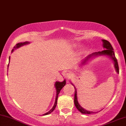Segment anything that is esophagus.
I'll list each match as a JSON object with an SVG mask.
<instances>
[{
    "label": "esophagus",
    "instance_id": "esophagus-1",
    "mask_svg": "<svg viewBox=\"0 0 126 126\" xmlns=\"http://www.w3.org/2000/svg\"><path fill=\"white\" fill-rule=\"evenodd\" d=\"M64 76L66 78V79H69V78H70L71 77V74L69 72H66L65 74H64Z\"/></svg>",
    "mask_w": 126,
    "mask_h": 126
}]
</instances>
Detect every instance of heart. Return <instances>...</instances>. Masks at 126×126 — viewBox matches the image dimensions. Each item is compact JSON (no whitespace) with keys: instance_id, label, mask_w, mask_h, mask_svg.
Returning a JSON list of instances; mask_svg holds the SVG:
<instances>
[{"instance_id":"b5f03b06","label":"heart","mask_w":126,"mask_h":126,"mask_svg":"<svg viewBox=\"0 0 126 126\" xmlns=\"http://www.w3.org/2000/svg\"><path fill=\"white\" fill-rule=\"evenodd\" d=\"M72 46L74 47H76L77 46V45H76V44H72Z\"/></svg>"}]
</instances>
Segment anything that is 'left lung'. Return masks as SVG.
<instances>
[{"mask_svg":"<svg viewBox=\"0 0 126 126\" xmlns=\"http://www.w3.org/2000/svg\"><path fill=\"white\" fill-rule=\"evenodd\" d=\"M102 41H103V47L105 48V49L102 51H99V52H94L91 55H88V57H86V58L82 62L81 64L80 65V66L83 65H85V63H87V61H88L89 60H90L92 57H97V56H100V55H106L108 57H109L110 58H111V60L113 61L114 62V68H115V69L117 73L119 74V65H118V63H117V59H116L115 55H114V49H113L112 46L110 44V43H109L108 41L105 40H102ZM73 86H74V85L71 83ZM74 88H75V95H74V103H75V105L76 106V108L79 111H80V113H83V114H92V113H94L96 112L94 111H88L85 110V109H83L81 106L79 104L78 102V98H77V89L75 86H74Z\"/></svg>","mask_w":126,"mask_h":126,"instance_id":"8db88e82","label":"left lung"}]
</instances>
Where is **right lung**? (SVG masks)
Returning <instances> with one entry per match:
<instances>
[{"label":"right lung","mask_w":126,"mask_h":126,"mask_svg":"<svg viewBox=\"0 0 126 126\" xmlns=\"http://www.w3.org/2000/svg\"><path fill=\"white\" fill-rule=\"evenodd\" d=\"M30 44V43L28 41H26V42H23V43H17L16 46L14 47L13 49H12V52H13L14 50L15 49H16L18 48H20V47L21 46H24V45H27V44ZM9 62H10V57H9ZM7 67H9V64H8V66H7ZM66 84V80L65 79L63 81V82H58V81H57L55 82V89H56V97H55V103H54V106L52 107V108L50 110L48 111L47 113H45V114H43V115H47V114H50L51 113H52V111H54V110L55 109L56 106H57V99H58V94H60L61 90L63 89V86H65Z\"/></svg>","instance_id":"right-lung-1"}]
</instances>
